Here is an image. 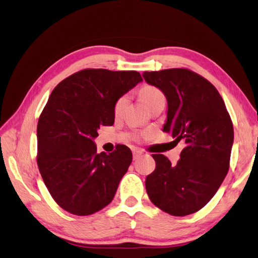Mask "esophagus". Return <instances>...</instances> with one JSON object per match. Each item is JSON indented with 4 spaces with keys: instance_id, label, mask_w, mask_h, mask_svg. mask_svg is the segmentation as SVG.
<instances>
[{
    "instance_id": "esophagus-1",
    "label": "esophagus",
    "mask_w": 258,
    "mask_h": 258,
    "mask_svg": "<svg viewBox=\"0 0 258 258\" xmlns=\"http://www.w3.org/2000/svg\"><path fill=\"white\" fill-rule=\"evenodd\" d=\"M142 155H143L142 151H140V150H134V151H133V159H134V160L140 159Z\"/></svg>"
}]
</instances>
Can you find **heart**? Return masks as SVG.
<instances>
[{
  "label": "heart",
  "mask_w": 258,
  "mask_h": 258,
  "mask_svg": "<svg viewBox=\"0 0 258 258\" xmlns=\"http://www.w3.org/2000/svg\"><path fill=\"white\" fill-rule=\"evenodd\" d=\"M140 96H141V98H142L143 102L146 104V106H148V107L154 102V100L164 97L163 93L161 92L159 88L154 87V86H144V87L140 90ZM127 100H128L127 95L120 96V97L117 100H116L115 104H114V114H115V116H118V115L122 114L126 104H127ZM140 134L144 135L145 132H141Z\"/></svg>",
  "instance_id": "heart-1"
}]
</instances>
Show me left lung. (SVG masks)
I'll return each mask as SVG.
<instances>
[{
	"instance_id": "1",
	"label": "left lung",
	"mask_w": 258,
	"mask_h": 258,
	"mask_svg": "<svg viewBox=\"0 0 258 258\" xmlns=\"http://www.w3.org/2000/svg\"><path fill=\"white\" fill-rule=\"evenodd\" d=\"M145 82L168 99L163 132L183 140L176 164L153 154L155 170L146 176L150 200L164 213L182 217L209 203L229 170L234 127L215 86L186 68L143 73Z\"/></svg>"
}]
</instances>
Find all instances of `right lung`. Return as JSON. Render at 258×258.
Listing matches in <instances>:
<instances>
[{
  "mask_svg": "<svg viewBox=\"0 0 258 258\" xmlns=\"http://www.w3.org/2000/svg\"><path fill=\"white\" fill-rule=\"evenodd\" d=\"M142 82L140 73L83 69L59 83L39 117L37 163L43 182L62 209L97 213L113 200L132 162L125 145L97 153L100 125L114 124V104Z\"/></svg>",
  "mask_w": 258,
  "mask_h": 258,
  "instance_id": "obj_1",
  "label": "right lung"
}]
</instances>
